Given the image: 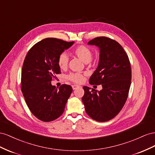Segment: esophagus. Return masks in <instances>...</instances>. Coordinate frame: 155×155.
<instances>
[{
	"instance_id": "34e87169",
	"label": "esophagus",
	"mask_w": 155,
	"mask_h": 155,
	"mask_svg": "<svg viewBox=\"0 0 155 155\" xmlns=\"http://www.w3.org/2000/svg\"><path fill=\"white\" fill-rule=\"evenodd\" d=\"M80 87V86H78V85H73V86H72V87H73V90H76L77 88H78V87Z\"/></svg>"
}]
</instances>
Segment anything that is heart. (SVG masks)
Listing matches in <instances>:
<instances>
[{
	"instance_id": "b5f03b06",
	"label": "heart",
	"mask_w": 155,
	"mask_h": 155,
	"mask_svg": "<svg viewBox=\"0 0 155 155\" xmlns=\"http://www.w3.org/2000/svg\"><path fill=\"white\" fill-rule=\"evenodd\" d=\"M73 53L78 58L82 60L84 63H88L91 60L93 57V51L90 48L86 45H79L73 50ZM69 58L65 53L61 54L58 58V64L59 67L62 69H66L68 65ZM86 74L81 73H71L68 76V79L74 83H81L84 79Z\"/></svg>"
}]
</instances>
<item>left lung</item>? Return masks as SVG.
Returning a JSON list of instances; mask_svg holds the SVG:
<instances>
[{"label": "left lung", "mask_w": 155, "mask_h": 155, "mask_svg": "<svg viewBox=\"0 0 155 155\" xmlns=\"http://www.w3.org/2000/svg\"><path fill=\"white\" fill-rule=\"evenodd\" d=\"M99 48V65L91 76V85H102L97 91L84 86L82 102L86 112L93 119L105 122L116 116L125 105L131 83L129 57L122 46L107 37L94 38L88 42Z\"/></svg>", "instance_id": "8db88e82"}]
</instances>
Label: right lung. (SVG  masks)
I'll return each mask as SVG.
<instances>
[{
  "label": "right lung",
  "instance_id": "1",
  "mask_svg": "<svg viewBox=\"0 0 155 155\" xmlns=\"http://www.w3.org/2000/svg\"><path fill=\"white\" fill-rule=\"evenodd\" d=\"M74 41L45 38L38 42L26 54L21 72V91L25 102L35 117L44 122L54 121L63 114L72 87L52 86L60 74L58 56Z\"/></svg>",
  "mask_w": 155,
  "mask_h": 155
}]
</instances>
